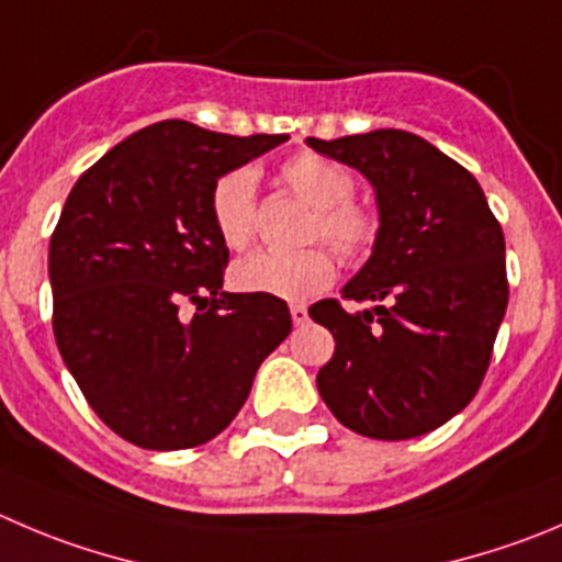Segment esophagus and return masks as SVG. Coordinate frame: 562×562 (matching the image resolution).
Returning a JSON list of instances; mask_svg holds the SVG:
<instances>
[{"instance_id":"esophagus-1","label":"esophagus","mask_w":562,"mask_h":562,"mask_svg":"<svg viewBox=\"0 0 562 562\" xmlns=\"http://www.w3.org/2000/svg\"><path fill=\"white\" fill-rule=\"evenodd\" d=\"M290 314H292V323H295V325H303L308 319V308L303 306V303H295V306H290Z\"/></svg>"}]
</instances>
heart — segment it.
I'll list each match as a JSON object with an SVG mask.
<instances>
[{
    "mask_svg": "<svg viewBox=\"0 0 562 562\" xmlns=\"http://www.w3.org/2000/svg\"><path fill=\"white\" fill-rule=\"evenodd\" d=\"M286 187L314 210L308 239H325L341 259H361L378 237L370 210L352 204V179L319 154H297L281 165ZM212 223L232 250H245L256 237V170L234 168L215 181L210 195ZM334 256L325 248L301 254H250L234 265L232 278L243 292L306 301L334 281Z\"/></svg>",
    "mask_w": 562,
    "mask_h": 562,
    "instance_id": "b5f03b06",
    "label": "heart"
}]
</instances>
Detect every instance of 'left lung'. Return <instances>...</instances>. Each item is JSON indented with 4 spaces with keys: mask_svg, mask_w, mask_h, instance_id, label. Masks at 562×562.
<instances>
[{
    "mask_svg": "<svg viewBox=\"0 0 562 562\" xmlns=\"http://www.w3.org/2000/svg\"><path fill=\"white\" fill-rule=\"evenodd\" d=\"M308 146L375 190L378 237L339 301L308 308L334 334L319 397L350 430L383 441L425 436L483 383L507 308L505 237L467 168L419 135L375 130Z\"/></svg>",
    "mask_w": 562,
    "mask_h": 562,
    "instance_id": "1",
    "label": "left lung"
}]
</instances>
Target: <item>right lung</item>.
<instances>
[{
  "instance_id": "right-lung-1",
  "label": "right lung",
  "mask_w": 562,
  "mask_h": 562,
  "mask_svg": "<svg viewBox=\"0 0 562 562\" xmlns=\"http://www.w3.org/2000/svg\"><path fill=\"white\" fill-rule=\"evenodd\" d=\"M286 140L162 121L68 192L49 243L57 347L99 419L143 450H187L226 430L290 336L281 297L223 292L228 248L210 212L223 173Z\"/></svg>"
}]
</instances>
